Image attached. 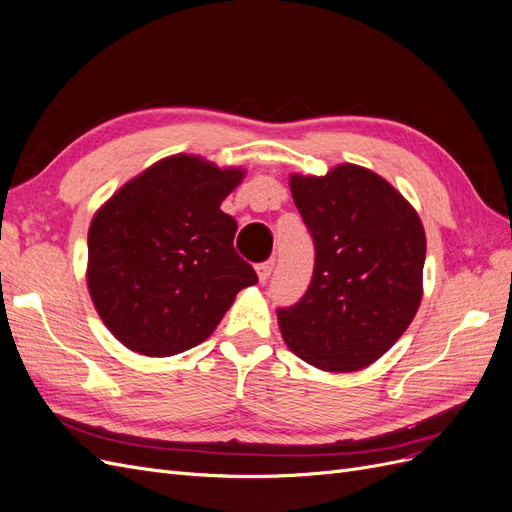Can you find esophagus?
<instances>
[{
  "label": "esophagus",
  "mask_w": 512,
  "mask_h": 512,
  "mask_svg": "<svg viewBox=\"0 0 512 512\" xmlns=\"http://www.w3.org/2000/svg\"><path fill=\"white\" fill-rule=\"evenodd\" d=\"M273 267H275V260H265V262H260V265H256V273H258V280L265 284L269 277H271V273H273Z\"/></svg>",
  "instance_id": "1"
}]
</instances>
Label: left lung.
Instances as JSON below:
<instances>
[{
  "label": "left lung",
  "instance_id": "1",
  "mask_svg": "<svg viewBox=\"0 0 512 512\" xmlns=\"http://www.w3.org/2000/svg\"><path fill=\"white\" fill-rule=\"evenodd\" d=\"M290 192L316 262L303 299L277 309L284 342L318 369H363L404 335L421 305V218L389 181L356 164L324 177L290 175Z\"/></svg>",
  "mask_w": 512,
  "mask_h": 512
}]
</instances>
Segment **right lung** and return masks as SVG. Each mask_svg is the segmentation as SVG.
<instances>
[{"mask_svg":"<svg viewBox=\"0 0 512 512\" xmlns=\"http://www.w3.org/2000/svg\"><path fill=\"white\" fill-rule=\"evenodd\" d=\"M198 156H170L117 190L87 235V288L119 342L145 356L190 350L215 331L237 292L258 282L220 209L243 179Z\"/></svg>","mask_w":512,"mask_h":512,"instance_id":"add662e5","label":"right lung"}]
</instances>
